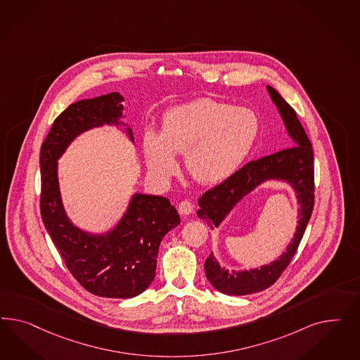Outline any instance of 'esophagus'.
<instances>
[{
	"mask_svg": "<svg viewBox=\"0 0 360 360\" xmlns=\"http://www.w3.org/2000/svg\"><path fill=\"white\" fill-rule=\"evenodd\" d=\"M194 210V205L190 202V200H182L179 205H178V211L179 214L182 215H190Z\"/></svg>",
	"mask_w": 360,
	"mask_h": 360,
	"instance_id": "obj_1",
	"label": "esophagus"
}]
</instances>
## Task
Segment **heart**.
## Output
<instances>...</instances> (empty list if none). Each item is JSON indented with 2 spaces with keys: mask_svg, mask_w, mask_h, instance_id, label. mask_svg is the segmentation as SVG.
Listing matches in <instances>:
<instances>
[{
  "mask_svg": "<svg viewBox=\"0 0 360 360\" xmlns=\"http://www.w3.org/2000/svg\"><path fill=\"white\" fill-rule=\"evenodd\" d=\"M260 124L251 109L202 98L167 110L161 131H145L142 153L149 173L167 179L184 154L187 173L205 185L226 181L251 150Z\"/></svg>",
  "mask_w": 360,
  "mask_h": 360,
  "instance_id": "b5f03b06",
  "label": "heart"
}]
</instances>
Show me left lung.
Instances as JSON below:
<instances>
[{
    "instance_id": "1",
    "label": "left lung",
    "mask_w": 360,
    "mask_h": 360,
    "mask_svg": "<svg viewBox=\"0 0 360 360\" xmlns=\"http://www.w3.org/2000/svg\"><path fill=\"white\" fill-rule=\"evenodd\" d=\"M266 88L295 146L244 165L224 182L208 190L199 198L198 205L200 208L196 215L205 220L208 227H219L232 207L243 199V196L251 193L255 187L268 179H281L295 188L298 203L301 205L298 226L295 238L280 259L262 268L229 272L227 269L220 268L217 259L211 253L205 262V272L211 285L224 295H253L272 286L292 262L314 207V153L311 143L295 115V109L274 88L271 86Z\"/></svg>"
}]
</instances>
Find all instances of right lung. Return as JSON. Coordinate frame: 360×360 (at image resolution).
<instances>
[{
	"label": "right lung",
	"instance_id": "1",
	"mask_svg": "<svg viewBox=\"0 0 360 360\" xmlns=\"http://www.w3.org/2000/svg\"><path fill=\"white\" fill-rule=\"evenodd\" d=\"M117 92L80 100L56 119L41 146V217L65 266L86 290L107 298H131L152 283L165 235L181 219L164 196L134 194L120 223L104 235L75 227L65 215L58 184V158L80 133L119 125L122 117ZM133 141L131 128L127 129Z\"/></svg>",
	"mask_w": 360,
	"mask_h": 360
}]
</instances>
